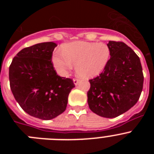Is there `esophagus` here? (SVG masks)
<instances>
[{
	"instance_id": "34e87169",
	"label": "esophagus",
	"mask_w": 154,
	"mask_h": 154,
	"mask_svg": "<svg viewBox=\"0 0 154 154\" xmlns=\"http://www.w3.org/2000/svg\"><path fill=\"white\" fill-rule=\"evenodd\" d=\"M73 82H74V84L75 85H78L79 82V79H73Z\"/></svg>"
}]
</instances>
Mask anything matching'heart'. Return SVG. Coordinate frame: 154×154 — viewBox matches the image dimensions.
Here are the masks:
<instances>
[{"label":"heart","mask_w":154,"mask_h":154,"mask_svg":"<svg viewBox=\"0 0 154 154\" xmlns=\"http://www.w3.org/2000/svg\"><path fill=\"white\" fill-rule=\"evenodd\" d=\"M110 51L103 43L74 42L63 45L62 52L56 51L53 55V63L58 72L65 75L75 64L76 73L83 78L97 75L106 67Z\"/></svg>","instance_id":"obj_1"}]
</instances>
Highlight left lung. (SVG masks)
<instances>
[{
    "label": "left lung",
    "mask_w": 154,
    "mask_h": 154,
    "mask_svg": "<svg viewBox=\"0 0 154 154\" xmlns=\"http://www.w3.org/2000/svg\"><path fill=\"white\" fill-rule=\"evenodd\" d=\"M110 58L102 73L89 79L87 92L89 109L106 118L116 117L134 106L143 85L138 55L123 42L109 41Z\"/></svg>",
    "instance_id": "8db88e82"
}]
</instances>
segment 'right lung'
<instances>
[{"label": "right lung", "instance_id": "1", "mask_svg": "<svg viewBox=\"0 0 154 154\" xmlns=\"http://www.w3.org/2000/svg\"><path fill=\"white\" fill-rule=\"evenodd\" d=\"M57 45L43 42L23 48L9 67L10 87L20 106L31 116L54 119L66 109L75 87L72 79L57 75L51 62Z\"/></svg>", "mask_w": 154, "mask_h": 154}]
</instances>
